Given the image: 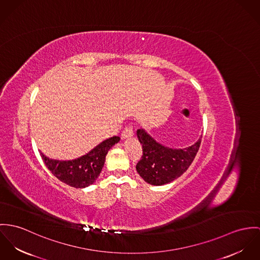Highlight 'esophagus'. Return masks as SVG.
<instances>
[{"mask_svg": "<svg viewBox=\"0 0 260 260\" xmlns=\"http://www.w3.org/2000/svg\"><path fill=\"white\" fill-rule=\"evenodd\" d=\"M134 136V131H133V127L132 126H126L122 133H121V140H126V139H129Z\"/></svg>", "mask_w": 260, "mask_h": 260, "instance_id": "34e87169", "label": "esophagus"}]
</instances>
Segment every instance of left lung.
<instances>
[{"instance_id": "obj_1", "label": "left lung", "mask_w": 260, "mask_h": 260, "mask_svg": "<svg viewBox=\"0 0 260 260\" xmlns=\"http://www.w3.org/2000/svg\"><path fill=\"white\" fill-rule=\"evenodd\" d=\"M137 137L143 146V156L137 165V172L145 182L164 185L186 172L200 149L202 136L197 143L184 148L159 144L144 128L137 131Z\"/></svg>"}]
</instances>
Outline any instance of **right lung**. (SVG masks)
Wrapping results in <instances>:
<instances>
[{
	"label": "right lung",
	"mask_w": 260,
	"mask_h": 260,
	"mask_svg": "<svg viewBox=\"0 0 260 260\" xmlns=\"http://www.w3.org/2000/svg\"><path fill=\"white\" fill-rule=\"evenodd\" d=\"M118 142V137L110 138L98 144L87 154L71 160L52 159L42 151H40V154L47 168L60 181L72 187L85 188L92 184L99 177L108 151Z\"/></svg>",
	"instance_id": "add662e5"
}]
</instances>
